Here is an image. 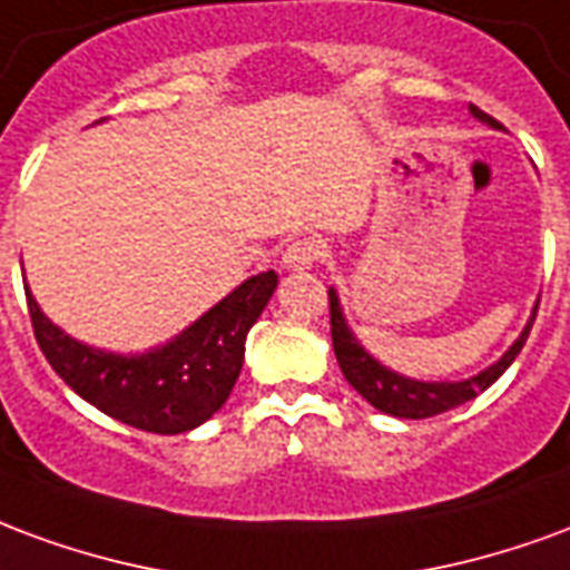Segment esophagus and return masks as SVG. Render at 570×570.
I'll return each mask as SVG.
<instances>
[{
    "label": "esophagus",
    "instance_id": "obj_1",
    "mask_svg": "<svg viewBox=\"0 0 570 570\" xmlns=\"http://www.w3.org/2000/svg\"><path fill=\"white\" fill-rule=\"evenodd\" d=\"M325 257V243L318 236H303V239H294V243L285 248L282 255V267L285 269H309L313 264H318Z\"/></svg>",
    "mask_w": 570,
    "mask_h": 570
}]
</instances>
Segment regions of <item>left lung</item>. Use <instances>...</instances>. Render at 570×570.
I'll return each instance as SVG.
<instances>
[{
    "mask_svg": "<svg viewBox=\"0 0 570 570\" xmlns=\"http://www.w3.org/2000/svg\"><path fill=\"white\" fill-rule=\"evenodd\" d=\"M471 111L485 124H495V118H489L485 111H480L476 106H471ZM327 303H331V340H334V355L340 371L346 376V382L355 389V392L373 404L382 413L397 419H428V416H440L446 413L452 406H461L473 401L476 394L485 392L492 382L501 376V373L513 364L525 340H529V331L534 325V318L529 322V327L519 334V340L510 346L504 358L492 364L489 371L476 373L471 380L464 382H416L406 380L401 373H392L389 367H382L380 361H373L364 348L358 346V340L352 336L348 331L346 318L340 313V301H336L334 291H327ZM534 315H538V306H534Z\"/></svg>",
    "mask_w": 570,
    "mask_h": 570,
    "instance_id": "left-lung-1",
    "label": "left lung"
}]
</instances>
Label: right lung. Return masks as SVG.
I'll return each mask as SVG.
<instances>
[{
  "label": "right lung",
  "instance_id": "right-lung-1",
  "mask_svg": "<svg viewBox=\"0 0 570 570\" xmlns=\"http://www.w3.org/2000/svg\"><path fill=\"white\" fill-rule=\"evenodd\" d=\"M279 276L267 269L243 282L199 322L148 355H109L81 346L41 315L27 288L32 334L57 376L87 404L151 434H185L215 416L243 371L245 334L273 297Z\"/></svg>",
  "mask_w": 570,
  "mask_h": 570
}]
</instances>
